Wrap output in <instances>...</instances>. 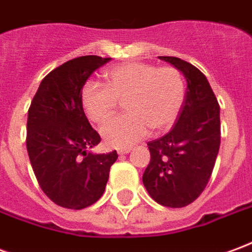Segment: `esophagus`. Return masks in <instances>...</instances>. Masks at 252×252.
Segmentation results:
<instances>
[{
	"label": "esophagus",
	"mask_w": 252,
	"mask_h": 252,
	"mask_svg": "<svg viewBox=\"0 0 252 252\" xmlns=\"http://www.w3.org/2000/svg\"><path fill=\"white\" fill-rule=\"evenodd\" d=\"M129 151H131V147L119 148V150H117V154H119V155H123V154H128V153H129Z\"/></svg>",
	"instance_id": "1"
}]
</instances>
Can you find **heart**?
Here are the masks:
<instances>
[{
    "mask_svg": "<svg viewBox=\"0 0 252 252\" xmlns=\"http://www.w3.org/2000/svg\"><path fill=\"white\" fill-rule=\"evenodd\" d=\"M106 85L89 79L81 89V104L89 120L102 124L124 99V115L101 129L109 147H126L140 140L148 129L164 131L178 119L185 102V81L173 66L126 62L105 71Z\"/></svg>",
    "mask_w": 252,
    "mask_h": 252,
    "instance_id": "heart-1",
    "label": "heart"
}]
</instances>
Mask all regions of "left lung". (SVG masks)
I'll return each instance as SVG.
<instances>
[{"instance_id":"1","label":"left lung","mask_w":252,"mask_h":252,"mask_svg":"<svg viewBox=\"0 0 252 252\" xmlns=\"http://www.w3.org/2000/svg\"><path fill=\"white\" fill-rule=\"evenodd\" d=\"M186 78L185 102L164 136L147 143L150 163L143 174L148 194L167 208H184L209 182L220 148V105L206 77L193 64L159 57Z\"/></svg>"}]
</instances>
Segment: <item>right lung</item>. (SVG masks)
Instances as JSON below:
<instances>
[{"label": "right lung", "instance_id": "1", "mask_svg": "<svg viewBox=\"0 0 252 252\" xmlns=\"http://www.w3.org/2000/svg\"><path fill=\"white\" fill-rule=\"evenodd\" d=\"M110 58H74L43 78L28 109L27 151L41 190L57 205L83 209L104 194L117 153H88L101 137L81 104L88 78Z\"/></svg>", "mask_w": 252, "mask_h": 252}]
</instances>
